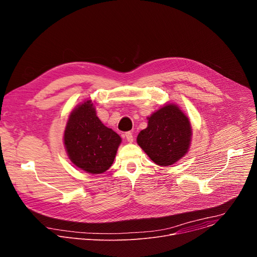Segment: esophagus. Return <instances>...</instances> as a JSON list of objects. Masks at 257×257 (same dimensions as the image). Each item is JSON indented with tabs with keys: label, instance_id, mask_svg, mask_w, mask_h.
<instances>
[{
	"label": "esophagus",
	"instance_id": "1",
	"mask_svg": "<svg viewBox=\"0 0 257 257\" xmlns=\"http://www.w3.org/2000/svg\"><path fill=\"white\" fill-rule=\"evenodd\" d=\"M125 136H126V139H127V141H128L129 143H132V142H133L134 135H133V133H132V132H126Z\"/></svg>",
	"mask_w": 257,
	"mask_h": 257
}]
</instances>
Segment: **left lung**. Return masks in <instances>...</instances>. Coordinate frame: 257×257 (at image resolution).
Listing matches in <instances>:
<instances>
[{
	"instance_id": "1",
	"label": "left lung",
	"mask_w": 257,
	"mask_h": 257,
	"mask_svg": "<svg viewBox=\"0 0 257 257\" xmlns=\"http://www.w3.org/2000/svg\"><path fill=\"white\" fill-rule=\"evenodd\" d=\"M148 120V127L137 136V144L155 164L172 166L188 153L192 127L179 105L166 103Z\"/></svg>"
}]
</instances>
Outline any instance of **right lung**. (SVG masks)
Masks as SVG:
<instances>
[{"mask_svg": "<svg viewBox=\"0 0 257 257\" xmlns=\"http://www.w3.org/2000/svg\"><path fill=\"white\" fill-rule=\"evenodd\" d=\"M63 139L70 161L92 175L109 169L122 141L115 131L101 123L90 99L71 112Z\"/></svg>", "mask_w": 257, "mask_h": 257, "instance_id": "add662e5", "label": "right lung"}]
</instances>
